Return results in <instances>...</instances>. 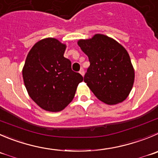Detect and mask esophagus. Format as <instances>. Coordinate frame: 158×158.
Returning <instances> with one entry per match:
<instances>
[{
    "label": "esophagus",
    "mask_w": 158,
    "mask_h": 158,
    "mask_svg": "<svg viewBox=\"0 0 158 158\" xmlns=\"http://www.w3.org/2000/svg\"><path fill=\"white\" fill-rule=\"evenodd\" d=\"M79 73H80L82 76H84V75H85V70H84V69L83 68L81 69L80 71H79Z\"/></svg>",
    "instance_id": "esophagus-1"
}]
</instances>
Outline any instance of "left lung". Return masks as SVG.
I'll use <instances>...</instances> for the list:
<instances>
[{
  "label": "left lung",
  "instance_id": "8db88e82",
  "mask_svg": "<svg viewBox=\"0 0 158 158\" xmlns=\"http://www.w3.org/2000/svg\"><path fill=\"white\" fill-rule=\"evenodd\" d=\"M77 44L90 62L84 81L98 99L110 106L126 100L135 78L134 68L127 49L102 34L79 40Z\"/></svg>",
  "mask_w": 158,
  "mask_h": 158
}]
</instances>
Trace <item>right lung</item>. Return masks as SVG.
<instances>
[{
	"label": "right lung",
	"mask_w": 158,
	"mask_h": 158,
	"mask_svg": "<svg viewBox=\"0 0 158 158\" xmlns=\"http://www.w3.org/2000/svg\"><path fill=\"white\" fill-rule=\"evenodd\" d=\"M66 48L56 39L40 40L28 52L22 69L28 95L48 112L65 109L84 80L80 73L71 70V62L64 56Z\"/></svg>",
	"instance_id": "obj_1"
}]
</instances>
